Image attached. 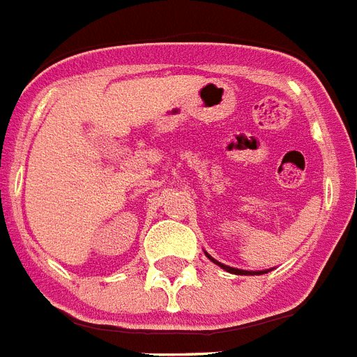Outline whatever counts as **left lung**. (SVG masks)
Instances as JSON below:
<instances>
[{"label": "left lung", "instance_id": "8db88e82", "mask_svg": "<svg viewBox=\"0 0 357 357\" xmlns=\"http://www.w3.org/2000/svg\"><path fill=\"white\" fill-rule=\"evenodd\" d=\"M204 255L208 256V259H212L213 264L215 265H219V267H221V269H225L227 271V273H232V275H265V273H269V271H243V269H236V267H230V265H225V264H221V261H218V259L215 258H212V256L208 255V252H204Z\"/></svg>", "mask_w": 357, "mask_h": 357}]
</instances>
